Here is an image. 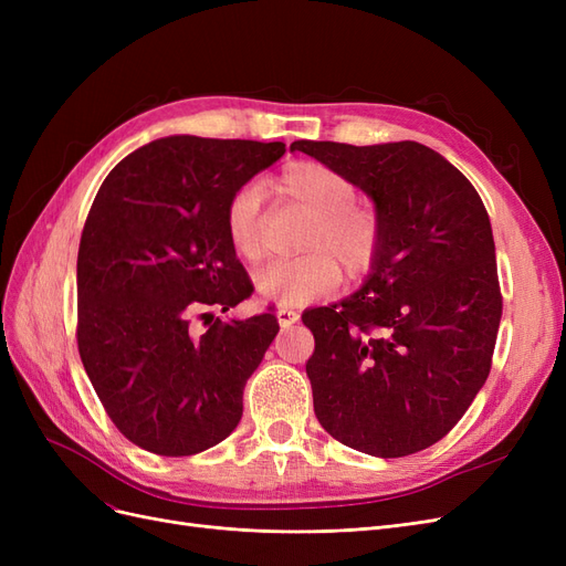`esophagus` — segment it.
<instances>
[{
    "label": "esophagus",
    "instance_id": "1",
    "mask_svg": "<svg viewBox=\"0 0 566 566\" xmlns=\"http://www.w3.org/2000/svg\"><path fill=\"white\" fill-rule=\"evenodd\" d=\"M276 318H279V323L283 325V328H287V325L297 323L300 312H295V310H287V306H281V310L276 312Z\"/></svg>",
    "mask_w": 566,
    "mask_h": 566
}]
</instances>
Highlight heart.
<instances>
[{
	"mask_svg": "<svg viewBox=\"0 0 566 566\" xmlns=\"http://www.w3.org/2000/svg\"><path fill=\"white\" fill-rule=\"evenodd\" d=\"M276 191L312 217L302 238L306 254L273 262L254 276L256 293L279 306H304L333 293L339 269L361 276L378 262L382 250V221L378 212L356 205V188L347 177L321 163L287 165L273 179ZM262 188H238L227 205V233L233 252L245 262H260Z\"/></svg>",
	"mask_w": 566,
	"mask_h": 566,
	"instance_id": "b5f03b06",
	"label": "heart"
}]
</instances>
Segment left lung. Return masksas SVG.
I'll use <instances>...</instances> for the list:
<instances>
[{
  "mask_svg": "<svg viewBox=\"0 0 566 566\" xmlns=\"http://www.w3.org/2000/svg\"><path fill=\"white\" fill-rule=\"evenodd\" d=\"M373 200L382 250L366 283L304 312L306 375L323 430L401 458L432 447L484 387L503 297L491 221L465 175L418 142H295Z\"/></svg>",
  "mask_w": 566,
  "mask_h": 566,
  "instance_id": "left-lung-1",
  "label": "left lung"
}]
</instances>
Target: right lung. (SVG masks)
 <instances>
[{
    "mask_svg": "<svg viewBox=\"0 0 566 566\" xmlns=\"http://www.w3.org/2000/svg\"><path fill=\"white\" fill-rule=\"evenodd\" d=\"M285 144L165 136L101 184L77 252V349L108 418L158 455H196L243 416V389L279 333L273 314L221 321L252 295L227 233L238 188ZM210 315L208 332L195 318Z\"/></svg>",
    "mask_w": 566,
    "mask_h": 566,
    "instance_id": "add662e5",
    "label": "right lung"
}]
</instances>
